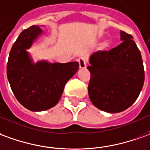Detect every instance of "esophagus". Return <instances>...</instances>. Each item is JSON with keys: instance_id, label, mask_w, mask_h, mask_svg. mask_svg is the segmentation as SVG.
Here are the masks:
<instances>
[{"instance_id": "obj_1", "label": "esophagus", "mask_w": 150, "mask_h": 150, "mask_svg": "<svg viewBox=\"0 0 150 150\" xmlns=\"http://www.w3.org/2000/svg\"><path fill=\"white\" fill-rule=\"evenodd\" d=\"M78 62H79V68H85L87 67V61L84 57H79L78 59Z\"/></svg>"}]
</instances>
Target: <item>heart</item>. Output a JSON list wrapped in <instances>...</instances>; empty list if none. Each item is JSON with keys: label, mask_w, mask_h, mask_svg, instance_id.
<instances>
[{"label": "heart", "mask_w": 150, "mask_h": 150, "mask_svg": "<svg viewBox=\"0 0 150 150\" xmlns=\"http://www.w3.org/2000/svg\"><path fill=\"white\" fill-rule=\"evenodd\" d=\"M107 45H108L107 41H104V42L101 44V48H102V49H104V48H105V47H107Z\"/></svg>", "instance_id": "b5f03b06"}]
</instances>
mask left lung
I'll list each match as a JSON object with an SVG mask.
<instances>
[{
	"label": "left lung",
	"mask_w": 150,
	"mask_h": 150,
	"mask_svg": "<svg viewBox=\"0 0 150 150\" xmlns=\"http://www.w3.org/2000/svg\"><path fill=\"white\" fill-rule=\"evenodd\" d=\"M122 42L110 51H97L90 57L88 95L95 106L119 113L136 101L144 81L141 52L132 35L120 31Z\"/></svg>",
	"instance_id": "left-lung-1"
}]
</instances>
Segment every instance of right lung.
<instances>
[{
  "label": "right lung",
  "instance_id": "add662e5",
  "mask_svg": "<svg viewBox=\"0 0 150 150\" xmlns=\"http://www.w3.org/2000/svg\"><path fill=\"white\" fill-rule=\"evenodd\" d=\"M41 33L36 25L22 31L11 48L7 62V78L13 93L22 105L31 111H43L56 105L67 82L79 67L77 62L32 63L26 50Z\"/></svg>",
  "mask_w": 150,
  "mask_h": 150
}]
</instances>
